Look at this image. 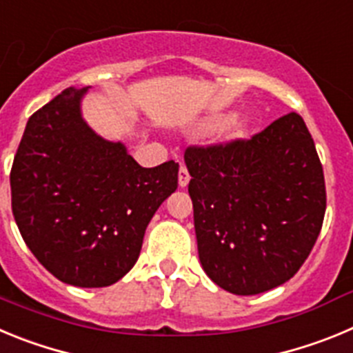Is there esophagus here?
Returning a JSON list of instances; mask_svg holds the SVG:
<instances>
[{
	"instance_id": "1",
	"label": "esophagus",
	"mask_w": 353,
	"mask_h": 353,
	"mask_svg": "<svg viewBox=\"0 0 353 353\" xmlns=\"http://www.w3.org/2000/svg\"><path fill=\"white\" fill-rule=\"evenodd\" d=\"M177 183H179L181 188H186L190 183V174L188 170H186V167L184 165H181V169H179V176H177Z\"/></svg>"
}]
</instances>
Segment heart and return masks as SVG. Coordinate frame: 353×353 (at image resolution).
<instances>
[{"label": "heart", "instance_id": "heart-1", "mask_svg": "<svg viewBox=\"0 0 353 353\" xmlns=\"http://www.w3.org/2000/svg\"><path fill=\"white\" fill-rule=\"evenodd\" d=\"M252 130V119L244 114H234L221 125L220 133H218V141L221 144H234L246 137Z\"/></svg>", "mask_w": 353, "mask_h": 353}]
</instances>
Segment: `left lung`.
Segmentation results:
<instances>
[{
    "label": "left lung",
    "mask_w": 353,
    "mask_h": 353,
    "mask_svg": "<svg viewBox=\"0 0 353 353\" xmlns=\"http://www.w3.org/2000/svg\"><path fill=\"white\" fill-rule=\"evenodd\" d=\"M184 163L199 259L218 287L255 295L299 271L325 214L322 163L299 114L252 141L188 148Z\"/></svg>",
    "instance_id": "left-lung-1"
}]
</instances>
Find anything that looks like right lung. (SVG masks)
Instances as JSON below:
<instances>
[{
	"label": "right lung",
	"instance_id": "1",
	"mask_svg": "<svg viewBox=\"0 0 353 353\" xmlns=\"http://www.w3.org/2000/svg\"><path fill=\"white\" fill-rule=\"evenodd\" d=\"M91 85L68 88L28 119L10 172L12 211L59 281L100 288L135 265L149 221L177 188L179 163L144 169L82 116Z\"/></svg>",
	"mask_w": 353,
	"mask_h": 353
}]
</instances>
